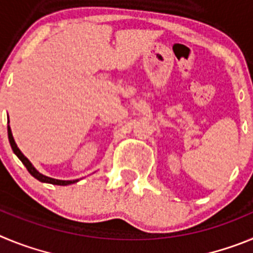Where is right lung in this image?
Wrapping results in <instances>:
<instances>
[{
	"label": "right lung",
	"mask_w": 253,
	"mask_h": 253,
	"mask_svg": "<svg viewBox=\"0 0 253 253\" xmlns=\"http://www.w3.org/2000/svg\"><path fill=\"white\" fill-rule=\"evenodd\" d=\"M7 133H8V140H10V144H11V148H12L13 153L16 154L19 160L24 163V166L28 169V171L30 172L31 176H34L37 180H39L40 182H46V184H51V185H60V186H66V185H71V184H75V182H78V180H57V178H51L48 177V176L43 175V173H40L34 166H33V163L28 160V158L22 154V152L20 151L17 144L15 143V139L12 137V131H11L10 125H7Z\"/></svg>",
	"instance_id": "right-lung-1"
}]
</instances>
